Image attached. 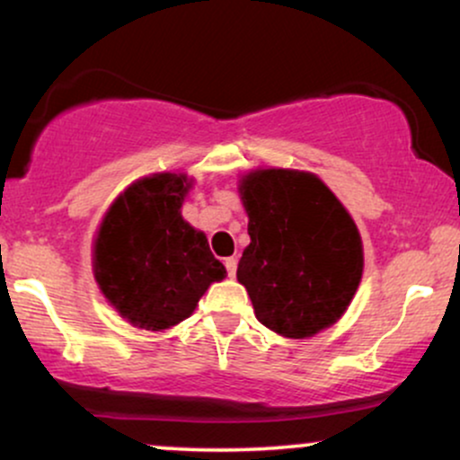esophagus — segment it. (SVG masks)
Here are the masks:
<instances>
[{
  "instance_id": "esophagus-1",
  "label": "esophagus",
  "mask_w": 460,
  "mask_h": 460,
  "mask_svg": "<svg viewBox=\"0 0 460 460\" xmlns=\"http://www.w3.org/2000/svg\"><path fill=\"white\" fill-rule=\"evenodd\" d=\"M225 268H226V274H229V277H235V270H237V260H235V257H226Z\"/></svg>"
}]
</instances>
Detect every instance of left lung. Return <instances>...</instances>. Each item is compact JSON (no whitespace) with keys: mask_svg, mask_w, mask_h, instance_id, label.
I'll list each match as a JSON object with an SVG mask.
<instances>
[{"mask_svg":"<svg viewBox=\"0 0 460 460\" xmlns=\"http://www.w3.org/2000/svg\"><path fill=\"white\" fill-rule=\"evenodd\" d=\"M251 244L237 263L257 320L303 340L344 315L363 274L355 220L318 177L263 168L240 181Z\"/></svg>","mask_w":460,"mask_h":460,"instance_id":"left-lung-1","label":"left lung"}]
</instances>
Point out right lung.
I'll list each match as a JSON object with an SVG mask.
<instances>
[{
	"mask_svg": "<svg viewBox=\"0 0 460 460\" xmlns=\"http://www.w3.org/2000/svg\"><path fill=\"white\" fill-rule=\"evenodd\" d=\"M192 181L157 172L114 200L97 231L93 270L108 303L134 326L164 331L186 320L225 266L208 237L181 218Z\"/></svg>",
	"mask_w": 460,
	"mask_h": 460,
	"instance_id": "right-lung-1",
	"label": "right lung"
}]
</instances>
